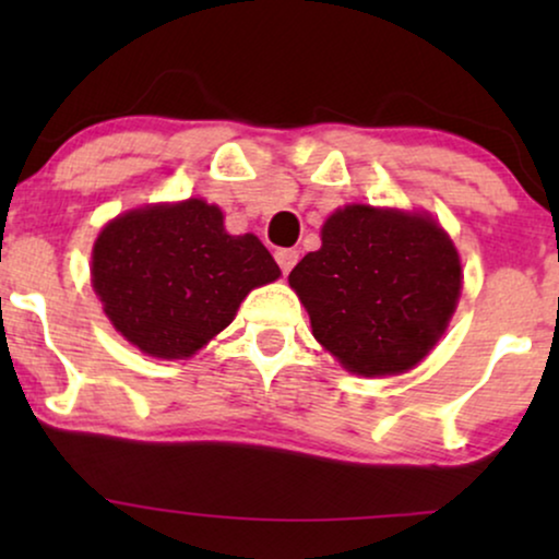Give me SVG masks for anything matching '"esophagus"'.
<instances>
[{
    "instance_id": "obj_1",
    "label": "esophagus",
    "mask_w": 559,
    "mask_h": 559,
    "mask_svg": "<svg viewBox=\"0 0 559 559\" xmlns=\"http://www.w3.org/2000/svg\"><path fill=\"white\" fill-rule=\"evenodd\" d=\"M274 259H277L282 274H289V270L297 264V259H300V251L297 249H277L274 251Z\"/></svg>"
}]
</instances>
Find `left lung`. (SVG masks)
<instances>
[{
    "mask_svg": "<svg viewBox=\"0 0 559 559\" xmlns=\"http://www.w3.org/2000/svg\"><path fill=\"white\" fill-rule=\"evenodd\" d=\"M320 239L289 272L320 346L361 377L423 361L463 287L461 257L438 221L354 203L325 221Z\"/></svg>",
    "mask_w": 559,
    "mask_h": 559,
    "instance_id": "1",
    "label": "left lung"
}]
</instances>
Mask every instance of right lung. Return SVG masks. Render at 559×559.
I'll return each instance as SVG.
<instances>
[{
  "instance_id": "obj_1",
  "label": "right lung",
  "mask_w": 559,
  "mask_h": 559,
  "mask_svg": "<svg viewBox=\"0 0 559 559\" xmlns=\"http://www.w3.org/2000/svg\"><path fill=\"white\" fill-rule=\"evenodd\" d=\"M280 277L254 234L231 236L201 198L121 213L98 234L91 282L106 318L157 358H188L231 323L243 297Z\"/></svg>"
}]
</instances>
